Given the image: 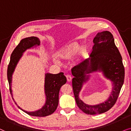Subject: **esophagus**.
Instances as JSON below:
<instances>
[{
	"mask_svg": "<svg viewBox=\"0 0 131 131\" xmlns=\"http://www.w3.org/2000/svg\"><path fill=\"white\" fill-rule=\"evenodd\" d=\"M66 77H67L68 81L69 82V81H71V80H72V77H71V75H67Z\"/></svg>",
	"mask_w": 131,
	"mask_h": 131,
	"instance_id": "1",
	"label": "esophagus"
}]
</instances>
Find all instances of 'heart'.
I'll list each match as a JSON object with an SVG mask.
<instances>
[{"label":"heart","instance_id":"obj_1","mask_svg":"<svg viewBox=\"0 0 131 131\" xmlns=\"http://www.w3.org/2000/svg\"><path fill=\"white\" fill-rule=\"evenodd\" d=\"M79 49V45L77 43H74L72 44L69 45L68 47L64 48L61 50L59 53V56L61 58L64 59H68L72 57L75 54L78 52V50ZM83 50L80 51V53H83ZM54 62L56 63H59V62L56 59L54 60Z\"/></svg>","mask_w":131,"mask_h":131}]
</instances>
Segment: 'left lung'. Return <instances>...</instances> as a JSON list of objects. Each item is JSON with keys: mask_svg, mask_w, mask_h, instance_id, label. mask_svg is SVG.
Wrapping results in <instances>:
<instances>
[{"mask_svg": "<svg viewBox=\"0 0 131 131\" xmlns=\"http://www.w3.org/2000/svg\"><path fill=\"white\" fill-rule=\"evenodd\" d=\"M94 45L90 58L84 60L71 69L72 88L76 103L86 114L94 115L108 111L116 102L124 83L125 68L122 58L114 43L113 35L108 31L97 33L93 39ZM102 72L112 82L113 89L108 100L95 106L88 105L81 101L79 94L83 83L89 79L90 74Z\"/></svg>", "mask_w": 131, "mask_h": 131, "instance_id": "obj_1", "label": "left lung"}]
</instances>
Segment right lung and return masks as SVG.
<instances>
[{"label":"right lung","mask_w":131,"mask_h":131,"mask_svg":"<svg viewBox=\"0 0 131 131\" xmlns=\"http://www.w3.org/2000/svg\"><path fill=\"white\" fill-rule=\"evenodd\" d=\"M39 45L40 41L38 38L35 36L26 38L21 40L20 42L12 53L9 63L8 67V71H7V77L9 85L10 93L11 94L12 97H13V93H12L13 90L11 89L12 76L18 61L20 60L23 54L26 50L36 47ZM63 74V72H60L57 74L47 73L45 75L44 90L46 101L44 105L41 109L32 112H28L21 109L19 106L17 105L18 107L27 114L32 116L45 117L53 114L58 106L59 93L60 88L67 83V78ZM15 104H17L16 102Z\"/></svg>","instance_id":"1"}]
</instances>
